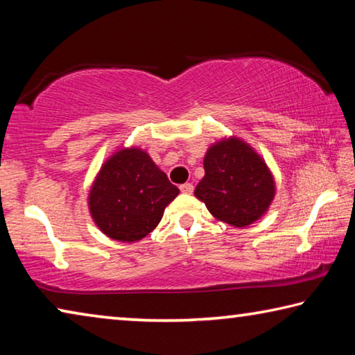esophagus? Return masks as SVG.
Masks as SVG:
<instances>
[{"label":"esophagus","instance_id":"esophagus-1","mask_svg":"<svg viewBox=\"0 0 355 355\" xmlns=\"http://www.w3.org/2000/svg\"><path fill=\"white\" fill-rule=\"evenodd\" d=\"M180 191L183 192V194H192V191H194V186H192L191 183H184L180 186Z\"/></svg>","mask_w":355,"mask_h":355}]
</instances>
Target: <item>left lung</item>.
Wrapping results in <instances>:
<instances>
[{
  "instance_id": "obj_1",
  "label": "left lung",
  "mask_w": 355,
  "mask_h": 355,
  "mask_svg": "<svg viewBox=\"0 0 355 355\" xmlns=\"http://www.w3.org/2000/svg\"><path fill=\"white\" fill-rule=\"evenodd\" d=\"M205 177L194 196L216 219L248 227L268 213L275 197V180L257 150L241 137L228 136L208 147Z\"/></svg>"
}]
</instances>
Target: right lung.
<instances>
[{"instance_id":"add662e5","label":"right lung","mask_w":355,"mask_h":355,"mask_svg":"<svg viewBox=\"0 0 355 355\" xmlns=\"http://www.w3.org/2000/svg\"><path fill=\"white\" fill-rule=\"evenodd\" d=\"M180 194L141 147H120L101 164L87 196L91 218L101 233L135 243L153 232Z\"/></svg>"}]
</instances>
